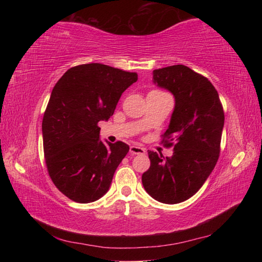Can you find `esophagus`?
<instances>
[{
    "label": "esophagus",
    "instance_id": "1",
    "mask_svg": "<svg viewBox=\"0 0 262 262\" xmlns=\"http://www.w3.org/2000/svg\"><path fill=\"white\" fill-rule=\"evenodd\" d=\"M129 151L132 155H144L147 150L142 147H139V145H132Z\"/></svg>",
    "mask_w": 262,
    "mask_h": 262
}]
</instances>
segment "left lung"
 <instances>
[{"label":"left lung","instance_id":"8db88e82","mask_svg":"<svg viewBox=\"0 0 262 262\" xmlns=\"http://www.w3.org/2000/svg\"><path fill=\"white\" fill-rule=\"evenodd\" d=\"M152 81L174 97L176 104L164 134L173 155L148 151L150 167L142 184L150 196L166 205L187 200L202 187L220 156L224 112L209 79L183 64L156 69Z\"/></svg>","mask_w":262,"mask_h":262}]
</instances>
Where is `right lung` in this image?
Masks as SVG:
<instances>
[{
  "label": "right lung",
  "mask_w": 262,
  "mask_h": 262,
  "mask_svg": "<svg viewBox=\"0 0 262 262\" xmlns=\"http://www.w3.org/2000/svg\"><path fill=\"white\" fill-rule=\"evenodd\" d=\"M137 74L101 63L68 69L53 88L42 119L43 154L56 188L70 200H98L129 151L121 141L99 140V121H107Z\"/></svg>",
  "instance_id": "right-lung-1"
}]
</instances>
